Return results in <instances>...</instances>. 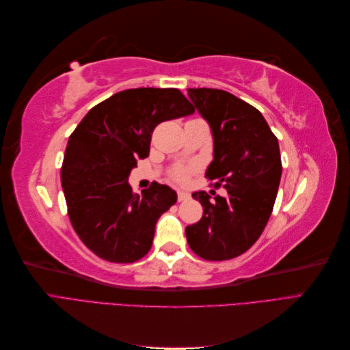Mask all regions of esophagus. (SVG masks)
Here are the masks:
<instances>
[{"label": "esophagus", "mask_w": 350, "mask_h": 350, "mask_svg": "<svg viewBox=\"0 0 350 350\" xmlns=\"http://www.w3.org/2000/svg\"><path fill=\"white\" fill-rule=\"evenodd\" d=\"M191 198V196H189V193L187 191H183V189H179L178 191V201H187Z\"/></svg>", "instance_id": "1"}]
</instances>
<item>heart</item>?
<instances>
[{
  "label": "heart",
  "instance_id": "heart-1",
  "mask_svg": "<svg viewBox=\"0 0 350 350\" xmlns=\"http://www.w3.org/2000/svg\"><path fill=\"white\" fill-rule=\"evenodd\" d=\"M172 176H174V179H176V181H185V179L188 178V171L183 167H176L172 172Z\"/></svg>",
  "mask_w": 350,
  "mask_h": 350
}]
</instances>
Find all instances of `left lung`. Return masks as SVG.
<instances>
[{
  "label": "left lung",
  "mask_w": 350,
  "mask_h": 350,
  "mask_svg": "<svg viewBox=\"0 0 350 350\" xmlns=\"http://www.w3.org/2000/svg\"><path fill=\"white\" fill-rule=\"evenodd\" d=\"M188 96L213 135L206 176L228 196L210 201L206 191L193 193L204 208L187 226V241L201 258L230 260L256 243L270 219L282 176L279 142L261 112L229 92L188 89Z\"/></svg>",
  "instance_id": "8db88e82"
}]
</instances>
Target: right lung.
<instances>
[{
  "mask_svg": "<svg viewBox=\"0 0 350 350\" xmlns=\"http://www.w3.org/2000/svg\"><path fill=\"white\" fill-rule=\"evenodd\" d=\"M191 113L178 89H129L93 107L70 135L61 167L68 217L98 257L134 262L152 248L156 221L176 203V193L152 183L139 196L129 176L149 156L156 125Z\"/></svg>",
  "mask_w": 350,
  "mask_h": 350,
  "instance_id": "obj_1",
  "label": "right lung"
}]
</instances>
